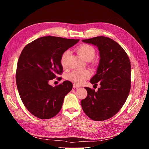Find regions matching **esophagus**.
<instances>
[{
	"label": "esophagus",
	"instance_id": "1",
	"mask_svg": "<svg viewBox=\"0 0 149 149\" xmlns=\"http://www.w3.org/2000/svg\"><path fill=\"white\" fill-rule=\"evenodd\" d=\"M79 87H80V85H79L78 84H76V83L73 84V88H78Z\"/></svg>",
	"mask_w": 149,
	"mask_h": 149
}]
</instances>
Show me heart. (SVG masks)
<instances>
[{"label": "heart", "instance_id": "1", "mask_svg": "<svg viewBox=\"0 0 149 149\" xmlns=\"http://www.w3.org/2000/svg\"><path fill=\"white\" fill-rule=\"evenodd\" d=\"M77 52L86 61L93 60L96 55L95 49L89 45H81L77 48ZM70 54L71 52L69 50H66L62 53L60 58V63L63 68L67 66V61ZM90 76L91 72L88 70H76L71 71L68 74L67 78L76 84H81Z\"/></svg>", "mask_w": 149, "mask_h": 149}]
</instances>
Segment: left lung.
Segmentation results:
<instances>
[{"mask_svg": "<svg viewBox=\"0 0 149 149\" xmlns=\"http://www.w3.org/2000/svg\"><path fill=\"white\" fill-rule=\"evenodd\" d=\"M96 46L100 52V62L96 74L90 80L91 84L100 82L97 91L84 88L88 96L81 101L84 113L94 120L111 118L123 106L130 89L131 66L124 49L108 37H94L83 40Z\"/></svg>", "mask_w": 149, "mask_h": 149, "instance_id": "left-lung-1", "label": "left lung"}]
</instances>
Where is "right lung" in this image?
<instances>
[{"instance_id": "1", "label": "right lung", "mask_w": 149, "mask_h": 149, "mask_svg": "<svg viewBox=\"0 0 149 149\" xmlns=\"http://www.w3.org/2000/svg\"><path fill=\"white\" fill-rule=\"evenodd\" d=\"M78 42L48 36L34 40L22 50L17 63V86L25 107L37 118H52L61 110L73 84L65 81L53 87L49 81L63 72L62 53Z\"/></svg>"}]
</instances>
